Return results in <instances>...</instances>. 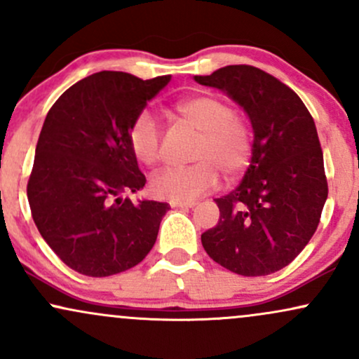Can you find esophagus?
I'll return each mask as SVG.
<instances>
[{
  "instance_id": "1",
  "label": "esophagus",
  "mask_w": 359,
  "mask_h": 359,
  "mask_svg": "<svg viewBox=\"0 0 359 359\" xmlns=\"http://www.w3.org/2000/svg\"><path fill=\"white\" fill-rule=\"evenodd\" d=\"M172 208H182V209H191L196 205V203H184V201H170Z\"/></svg>"
}]
</instances>
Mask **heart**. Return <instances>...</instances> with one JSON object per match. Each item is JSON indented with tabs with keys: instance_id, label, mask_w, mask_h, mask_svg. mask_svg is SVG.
<instances>
[{
	"instance_id": "b5f03b06",
	"label": "heart",
	"mask_w": 359,
	"mask_h": 359,
	"mask_svg": "<svg viewBox=\"0 0 359 359\" xmlns=\"http://www.w3.org/2000/svg\"><path fill=\"white\" fill-rule=\"evenodd\" d=\"M185 123L201 138L196 145L192 165L165 167L155 172L150 189L156 197L172 201H194L219 182V170L226 177L240 175L250 165L253 133L246 119L234 114L233 106L217 96H192L175 106ZM160 126L150 113H140L128 133L131 154L143 165H155L160 158Z\"/></svg>"
}]
</instances>
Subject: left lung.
Here are the masks:
<instances>
[{
  "instance_id": "8db88e82",
  "label": "left lung",
  "mask_w": 359,
  "mask_h": 359,
  "mask_svg": "<svg viewBox=\"0 0 359 359\" xmlns=\"http://www.w3.org/2000/svg\"><path fill=\"white\" fill-rule=\"evenodd\" d=\"M194 81L228 94L248 114L253 154L234 191L216 199L219 221L201 236L205 253L245 277L282 270L306 248L327 199L316 123L302 100L251 65Z\"/></svg>"
}]
</instances>
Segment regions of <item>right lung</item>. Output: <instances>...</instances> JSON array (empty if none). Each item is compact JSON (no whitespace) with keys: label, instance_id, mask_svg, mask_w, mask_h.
Here are the masks:
<instances>
[{"label":"right lung","instance_id":"1","mask_svg":"<svg viewBox=\"0 0 359 359\" xmlns=\"http://www.w3.org/2000/svg\"><path fill=\"white\" fill-rule=\"evenodd\" d=\"M170 76L102 71L71 86L45 118L27 185L36 228L53 253L88 277L133 269L150 253L167 203L123 199L145 187L128 133Z\"/></svg>","mask_w":359,"mask_h":359}]
</instances>
